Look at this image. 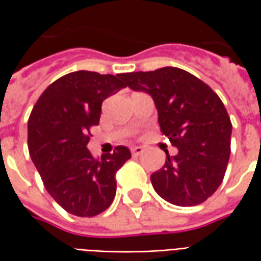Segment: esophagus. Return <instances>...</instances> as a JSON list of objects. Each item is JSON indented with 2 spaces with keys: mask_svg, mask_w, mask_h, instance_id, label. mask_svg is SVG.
<instances>
[{
  "mask_svg": "<svg viewBox=\"0 0 261 261\" xmlns=\"http://www.w3.org/2000/svg\"><path fill=\"white\" fill-rule=\"evenodd\" d=\"M144 151H145V149L142 147H138V145H137V147H131V153H133V156H138V155H141Z\"/></svg>",
  "mask_w": 261,
  "mask_h": 261,
  "instance_id": "obj_1",
  "label": "esophagus"
}]
</instances>
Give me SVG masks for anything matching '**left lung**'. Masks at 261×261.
Instances as JSON below:
<instances>
[{
	"instance_id": "8db88e82",
	"label": "left lung",
	"mask_w": 261,
	"mask_h": 261,
	"mask_svg": "<svg viewBox=\"0 0 261 261\" xmlns=\"http://www.w3.org/2000/svg\"><path fill=\"white\" fill-rule=\"evenodd\" d=\"M125 86L152 96L162 134L179 149L151 175L155 192L170 204H201L222 183L230 155L232 124L215 92L176 67L120 74Z\"/></svg>"
}]
</instances>
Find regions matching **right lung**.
<instances>
[{
	"label": "right lung",
	"mask_w": 261,
	"mask_h": 261,
	"mask_svg": "<svg viewBox=\"0 0 261 261\" xmlns=\"http://www.w3.org/2000/svg\"><path fill=\"white\" fill-rule=\"evenodd\" d=\"M125 88L117 75L75 71L54 81L33 106L28 147L48 194L76 217H95L116 196V172L131 158L123 145L96 159L86 148L102 102Z\"/></svg>",
	"instance_id": "right-lung-1"
}]
</instances>
